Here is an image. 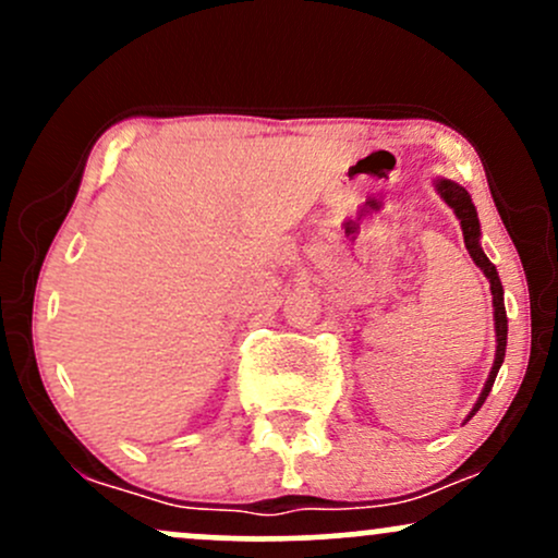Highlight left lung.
Masks as SVG:
<instances>
[{
	"label": "left lung",
	"mask_w": 558,
	"mask_h": 558,
	"mask_svg": "<svg viewBox=\"0 0 558 558\" xmlns=\"http://www.w3.org/2000/svg\"><path fill=\"white\" fill-rule=\"evenodd\" d=\"M433 183H435V191H438L440 198H444L448 207L453 209V215H457L459 226H462V233H464L466 252H470L472 262H475L480 270H483L485 278H488L490 296H493V325H496V360H493L490 375H488V380H485L483 393L477 396L475 407H472V412L466 414L464 422H470L472 417H475V412H480V407H483L485 399H488L493 383H496L498 369H501V364H504V356H506V332H509V319H506L501 278H498L496 265H493V262L485 257L483 246H480V220H477L475 204H472V196L466 194L464 185L448 181V178H435Z\"/></svg>",
	"instance_id": "left-lung-1"
}]
</instances>
